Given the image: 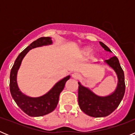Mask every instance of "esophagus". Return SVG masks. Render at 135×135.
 Returning <instances> with one entry per match:
<instances>
[{
  "instance_id": "1",
  "label": "esophagus",
  "mask_w": 135,
  "mask_h": 135,
  "mask_svg": "<svg viewBox=\"0 0 135 135\" xmlns=\"http://www.w3.org/2000/svg\"><path fill=\"white\" fill-rule=\"evenodd\" d=\"M71 77L74 79H78V78H80V74L78 73H74L71 75Z\"/></svg>"
}]
</instances>
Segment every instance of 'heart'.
Wrapping results in <instances>:
<instances>
[{"label": "heart", "mask_w": 135, "mask_h": 135, "mask_svg": "<svg viewBox=\"0 0 135 135\" xmlns=\"http://www.w3.org/2000/svg\"><path fill=\"white\" fill-rule=\"evenodd\" d=\"M92 48L90 46H86L82 48L80 51V54L83 56H86L91 52Z\"/></svg>", "instance_id": "heart-1"}]
</instances>
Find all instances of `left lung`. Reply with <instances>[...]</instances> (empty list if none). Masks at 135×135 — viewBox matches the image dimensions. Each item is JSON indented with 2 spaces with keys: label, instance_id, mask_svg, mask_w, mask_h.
<instances>
[{
  "label": "left lung",
  "instance_id": "left-lung-1",
  "mask_svg": "<svg viewBox=\"0 0 135 135\" xmlns=\"http://www.w3.org/2000/svg\"><path fill=\"white\" fill-rule=\"evenodd\" d=\"M99 43L105 51L112 52L102 42H99ZM105 63L115 71L118 76V85L114 93L105 97L98 96L78 82V105L80 108L86 114L95 118L105 117L112 114L118 107L125 93L124 74L118 59L114 56L108 60H105Z\"/></svg>",
  "mask_w": 135,
  "mask_h": 135
}]
</instances>
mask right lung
Wrapping results in <instances>:
<instances>
[{
  "label": "right lung",
  "instance_id": "obj_1",
  "mask_svg": "<svg viewBox=\"0 0 135 135\" xmlns=\"http://www.w3.org/2000/svg\"><path fill=\"white\" fill-rule=\"evenodd\" d=\"M52 43L53 42L50 37H41L37 39L19 55L11 70L9 86L12 97L20 109L30 116H42L53 112L59 102V95L64 89L65 82L70 78V76H68L61 80L55 84L47 93L39 97L26 96L19 89L17 83V74L25 55L32 49L51 45Z\"/></svg>",
  "mask_w": 135,
  "mask_h": 135
}]
</instances>
